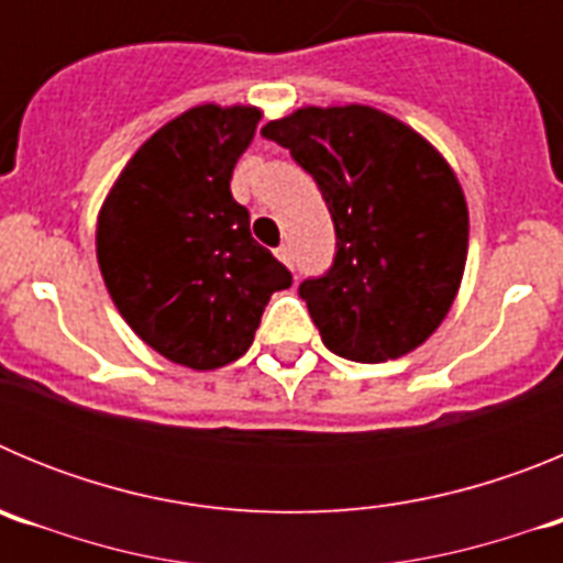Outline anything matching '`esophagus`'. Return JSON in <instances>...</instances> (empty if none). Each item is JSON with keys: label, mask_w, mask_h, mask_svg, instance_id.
Segmentation results:
<instances>
[{"label": "esophagus", "mask_w": 563, "mask_h": 563, "mask_svg": "<svg viewBox=\"0 0 563 563\" xmlns=\"http://www.w3.org/2000/svg\"><path fill=\"white\" fill-rule=\"evenodd\" d=\"M276 256H278V262H285L287 267H292V247L290 245H278Z\"/></svg>", "instance_id": "obj_1"}]
</instances>
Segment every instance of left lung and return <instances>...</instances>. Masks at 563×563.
Instances as JSON below:
<instances>
[{
    "instance_id": "obj_1",
    "label": "left lung",
    "mask_w": 563,
    "mask_h": 563,
    "mask_svg": "<svg viewBox=\"0 0 563 563\" xmlns=\"http://www.w3.org/2000/svg\"><path fill=\"white\" fill-rule=\"evenodd\" d=\"M312 174L335 258L298 296L330 352L357 363L417 350L449 316L467 256L456 174L411 126L372 107H305L262 129Z\"/></svg>"
}]
</instances>
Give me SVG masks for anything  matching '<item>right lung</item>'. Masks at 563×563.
Listing matches in <instances>:
<instances>
[{
  "label": "right lung",
  "mask_w": 563,
  "mask_h": 563,
  "mask_svg": "<svg viewBox=\"0 0 563 563\" xmlns=\"http://www.w3.org/2000/svg\"><path fill=\"white\" fill-rule=\"evenodd\" d=\"M258 118L256 107L188 109L134 152L98 213V265L114 307L188 369L245 355L273 292L292 285L231 194Z\"/></svg>",
  "instance_id": "add662e5"
}]
</instances>
